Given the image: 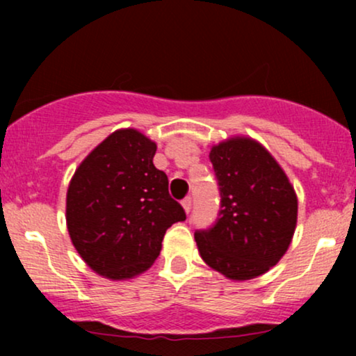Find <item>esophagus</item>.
<instances>
[{"mask_svg": "<svg viewBox=\"0 0 356 356\" xmlns=\"http://www.w3.org/2000/svg\"><path fill=\"white\" fill-rule=\"evenodd\" d=\"M182 207H184V211L187 212V214H189L191 212V207H192V199L191 197H186L182 201Z\"/></svg>", "mask_w": 356, "mask_h": 356, "instance_id": "esophagus-1", "label": "esophagus"}]
</instances>
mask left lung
<instances>
[{
	"instance_id": "1",
	"label": "left lung",
	"mask_w": 356,
	"mask_h": 356,
	"mask_svg": "<svg viewBox=\"0 0 356 356\" xmlns=\"http://www.w3.org/2000/svg\"><path fill=\"white\" fill-rule=\"evenodd\" d=\"M220 194L218 219L194 238L199 254L229 280L264 275L291 244L296 192L284 170L259 142L234 137L211 149Z\"/></svg>"
}]
</instances>
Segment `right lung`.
I'll list each match as a JSON object with an SVG mask.
<instances>
[{"label": "right lung", "instance_id": "1", "mask_svg": "<svg viewBox=\"0 0 356 356\" xmlns=\"http://www.w3.org/2000/svg\"><path fill=\"white\" fill-rule=\"evenodd\" d=\"M155 142L122 129L97 145L73 174L67 227L81 259L108 280H127L161 254L165 231L186 212L154 165Z\"/></svg>", "mask_w": 356, "mask_h": 356}]
</instances>
